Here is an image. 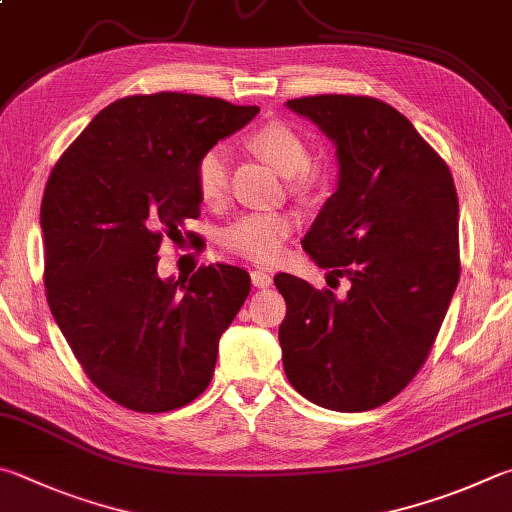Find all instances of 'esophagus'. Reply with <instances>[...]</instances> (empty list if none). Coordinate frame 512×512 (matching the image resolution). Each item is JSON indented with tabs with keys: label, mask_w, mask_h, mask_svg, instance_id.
Segmentation results:
<instances>
[{
	"label": "esophagus",
	"mask_w": 512,
	"mask_h": 512,
	"mask_svg": "<svg viewBox=\"0 0 512 512\" xmlns=\"http://www.w3.org/2000/svg\"><path fill=\"white\" fill-rule=\"evenodd\" d=\"M250 280H253V286L257 288H268L273 284V275L268 271H262V268H257V271L250 273Z\"/></svg>",
	"instance_id": "obj_1"
}]
</instances>
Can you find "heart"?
I'll list each match as a JSON object with an SVG mask.
<instances>
[{"label": "heart", "mask_w": 512, "mask_h": 512, "mask_svg": "<svg viewBox=\"0 0 512 512\" xmlns=\"http://www.w3.org/2000/svg\"><path fill=\"white\" fill-rule=\"evenodd\" d=\"M248 145L271 163L277 172L291 176L293 188L304 190L315 181L309 165V145L304 138L282 123L259 127L248 136ZM197 192L206 206H221L228 197V150L224 145L210 147L201 154L194 170ZM297 226V217L286 210L248 212L226 228L224 244L232 253L257 264H271L282 255L284 241Z\"/></svg>", "instance_id": "obj_1"}]
</instances>
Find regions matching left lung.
I'll return each mask as SVG.
<instances>
[{"label": "left lung", "mask_w": 512, "mask_h": 512, "mask_svg": "<svg viewBox=\"0 0 512 512\" xmlns=\"http://www.w3.org/2000/svg\"><path fill=\"white\" fill-rule=\"evenodd\" d=\"M286 107L336 143L338 190L302 248L351 284L338 297L275 275L286 378L327 410H374L423 367L457 288V190L441 156L383 100L327 94Z\"/></svg>", "instance_id": "1"}]
</instances>
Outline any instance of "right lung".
<instances>
[{"label": "right lung", "instance_id": "right-lung-1", "mask_svg": "<svg viewBox=\"0 0 512 512\" xmlns=\"http://www.w3.org/2000/svg\"><path fill=\"white\" fill-rule=\"evenodd\" d=\"M259 107L179 91L111 102L46 181V300L91 383L134 412H172L210 385L219 338L250 293L239 266L161 280L163 239L199 217L194 170ZM185 237H197L185 232Z\"/></svg>", "mask_w": 512, "mask_h": 512}]
</instances>
